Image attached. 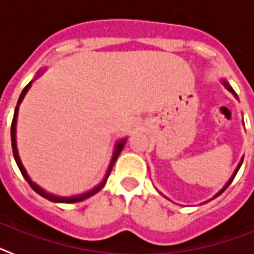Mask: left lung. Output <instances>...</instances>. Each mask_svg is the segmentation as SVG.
Returning a JSON list of instances; mask_svg holds the SVG:
<instances>
[{
	"label": "left lung",
	"instance_id": "1",
	"mask_svg": "<svg viewBox=\"0 0 254 254\" xmlns=\"http://www.w3.org/2000/svg\"><path fill=\"white\" fill-rule=\"evenodd\" d=\"M223 84H224V86H225V87H226V89H228V90H229V91H230V93H232V94H233V95H234V96H235V98H238L237 93H235V91H234V90H233V87H232V86H230V85H229V84H228V82H226V81H225V80H223ZM242 163H243V158H242V159H241V161H239V164H238V167H237V169H235V170H234V173H233V176H232V177H230V179H229V181H228V182H226V185H225V186H224V187H223V188H221V190H219V192H217V193H216V194H215V196H214V197H212V198H210V199H208V201H211V199H214V198H216V197H219V196H220V194L223 193L224 190H226V188H228V187H229V185H230V183H232V182H233V179H234V177H235V176H237V173H238V170H239V168H241ZM208 201H206V202H208Z\"/></svg>",
	"mask_w": 254,
	"mask_h": 254
}]
</instances>
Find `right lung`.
Returning a JSON list of instances; mask_svg holds the SVG:
<instances>
[{"mask_svg": "<svg viewBox=\"0 0 254 254\" xmlns=\"http://www.w3.org/2000/svg\"><path fill=\"white\" fill-rule=\"evenodd\" d=\"M43 73V71H39L38 72V77H39L40 75ZM33 81L34 80H31L30 82H29L28 85H26L25 87H24V90L21 91V95H20L19 100H17V105L16 108H15V113H13V120H12V125H11V145H12V151H13V158H15V161H16L17 167H19L20 172H21L22 177L25 178V181L28 182L29 185H30V187L33 188V190L37 192L38 194H40L42 197H44V198L49 199V201H52V202H57V203H73V202H81V201H84V199L89 198V197L94 196L95 193H98L100 190H102L103 187H104V185L107 183V179L108 177H109V174H111L112 172V168H113L114 163H116L117 158L120 156L121 151L123 150V147H125V143H126V138H122V140H120L118 142L116 143V146H114V151H113V155H112V160H111V164H109V167H108V170L107 173H105V177L104 179H103L102 182H100L99 185L96 186V187H94L93 190H87V192H84V193L81 194H76V196H71V197H64V196H56V194L53 193H48L47 190H44L43 188L39 187V186L35 183V182H33L30 179V177L28 176V172L25 170V168H24V165H22L21 160H20V156H19V151H17V147H16V122H17V112H19V107L20 104H21L22 99H24V96L26 95V93H28V90L30 89L31 84H33Z\"/></svg>", "mask_w": 254, "mask_h": 254, "instance_id": "1", "label": "right lung"}]
</instances>
